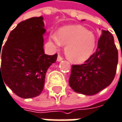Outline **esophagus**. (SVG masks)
I'll use <instances>...</instances> for the list:
<instances>
[{
  "label": "esophagus",
  "instance_id": "34e87169",
  "mask_svg": "<svg viewBox=\"0 0 122 122\" xmlns=\"http://www.w3.org/2000/svg\"><path fill=\"white\" fill-rule=\"evenodd\" d=\"M63 60V57L61 56L60 54L58 55V57H57V61H61Z\"/></svg>",
  "mask_w": 122,
  "mask_h": 122
}]
</instances>
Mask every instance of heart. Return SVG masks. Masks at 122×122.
<instances>
[{
	"label": "heart",
	"mask_w": 122,
	"mask_h": 122,
	"mask_svg": "<svg viewBox=\"0 0 122 122\" xmlns=\"http://www.w3.org/2000/svg\"><path fill=\"white\" fill-rule=\"evenodd\" d=\"M50 39L57 47L66 46V58L73 63H82L89 59L96 45L94 34L80 25L62 27L57 33L51 34Z\"/></svg>",
	"instance_id": "b5f03b06"
}]
</instances>
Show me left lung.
Instances as JSON below:
<instances>
[{
    "mask_svg": "<svg viewBox=\"0 0 122 122\" xmlns=\"http://www.w3.org/2000/svg\"><path fill=\"white\" fill-rule=\"evenodd\" d=\"M118 63V51L114 38L108 30H102L98 47L91 57L81 65H72L69 84L80 94L92 96L113 81Z\"/></svg>",
    "mask_w": 122,
    "mask_h": 122,
    "instance_id": "8db88e82",
    "label": "left lung"
}]
</instances>
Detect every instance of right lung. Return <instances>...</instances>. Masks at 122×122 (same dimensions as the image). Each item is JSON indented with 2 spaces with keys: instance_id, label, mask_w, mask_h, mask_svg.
Segmentation results:
<instances>
[{
  "instance_id": "obj_1",
  "label": "right lung",
  "mask_w": 122,
  "mask_h": 122,
  "mask_svg": "<svg viewBox=\"0 0 122 122\" xmlns=\"http://www.w3.org/2000/svg\"><path fill=\"white\" fill-rule=\"evenodd\" d=\"M44 26L42 17L22 21L10 32L2 51L0 49V75L8 87L23 98L41 94L46 72L57 59V54H45Z\"/></svg>"
}]
</instances>
